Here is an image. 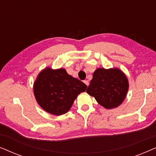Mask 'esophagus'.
I'll list each match as a JSON object with an SVG mask.
<instances>
[{"instance_id":"34e87169","label":"esophagus","mask_w":156,"mask_h":156,"mask_svg":"<svg viewBox=\"0 0 156 156\" xmlns=\"http://www.w3.org/2000/svg\"><path fill=\"white\" fill-rule=\"evenodd\" d=\"M84 83L85 84L87 85V87L89 86V82H88V80H84Z\"/></svg>"}]
</instances>
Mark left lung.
<instances>
[{"label": "left lung", "instance_id": "8db88e82", "mask_svg": "<svg viewBox=\"0 0 156 156\" xmlns=\"http://www.w3.org/2000/svg\"><path fill=\"white\" fill-rule=\"evenodd\" d=\"M128 89L129 82L120 69L99 68L94 72L87 92L94 97L100 105L110 109L121 104Z\"/></svg>", "mask_w": 156, "mask_h": 156}]
</instances>
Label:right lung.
<instances>
[{"instance_id":"obj_1","label":"right lung","mask_w":156,"mask_h":156,"mask_svg":"<svg viewBox=\"0 0 156 156\" xmlns=\"http://www.w3.org/2000/svg\"><path fill=\"white\" fill-rule=\"evenodd\" d=\"M34 94L37 103L47 112L59 116L72 107L74 101L87 86L68 74L65 69L42 70L34 84Z\"/></svg>"}]
</instances>
